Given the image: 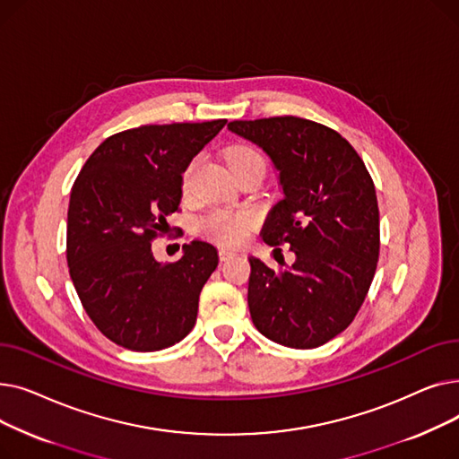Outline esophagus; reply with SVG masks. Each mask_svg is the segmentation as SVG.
Segmentation results:
<instances>
[{"instance_id": "obj_1", "label": "esophagus", "mask_w": 459, "mask_h": 459, "mask_svg": "<svg viewBox=\"0 0 459 459\" xmlns=\"http://www.w3.org/2000/svg\"><path fill=\"white\" fill-rule=\"evenodd\" d=\"M236 253L234 251H230V249H220V258L225 262V260H229V258H232Z\"/></svg>"}]
</instances>
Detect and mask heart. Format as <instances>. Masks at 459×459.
Wrapping results in <instances>:
<instances>
[{"label":"heart","mask_w":459,"mask_h":459,"mask_svg":"<svg viewBox=\"0 0 459 459\" xmlns=\"http://www.w3.org/2000/svg\"><path fill=\"white\" fill-rule=\"evenodd\" d=\"M225 160L234 177L253 171V169L266 171V160H264V156L255 147H251V144H234V147L227 151ZM199 161H201L199 158H193L184 167L182 178H180V187L184 195H189L193 189V175L197 171ZM253 223L255 220L249 212L212 210L201 217L197 229L203 236L210 238L212 242L225 247H232V246L242 244L249 236Z\"/></svg>","instance_id":"b5f03b06"}]
</instances>
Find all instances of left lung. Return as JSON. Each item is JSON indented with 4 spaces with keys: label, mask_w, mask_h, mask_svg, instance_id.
I'll return each mask as SVG.
<instances>
[{
    "label": "left lung",
    "mask_w": 459,
    "mask_h": 459,
    "mask_svg": "<svg viewBox=\"0 0 459 459\" xmlns=\"http://www.w3.org/2000/svg\"><path fill=\"white\" fill-rule=\"evenodd\" d=\"M229 130L256 143L277 167L284 197L273 206L262 239L275 255L284 244L296 255L281 272L249 258L253 324L277 344L318 348L353 322L377 268L374 180L351 144L315 120L294 115L232 120Z\"/></svg>",
    "instance_id": "obj_1"
}]
</instances>
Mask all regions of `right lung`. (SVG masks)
Instances as JSON below:
<instances>
[{
    "instance_id": "add662e5",
    "label": "right lung",
    "mask_w": 459,
    "mask_h": 459,
    "mask_svg": "<svg viewBox=\"0 0 459 459\" xmlns=\"http://www.w3.org/2000/svg\"><path fill=\"white\" fill-rule=\"evenodd\" d=\"M147 125L109 135L70 191L66 262L87 316L111 342L158 351L197 320L199 296L217 251L191 242L177 262H156L152 242L178 212L184 167L225 126Z\"/></svg>"
}]
</instances>
